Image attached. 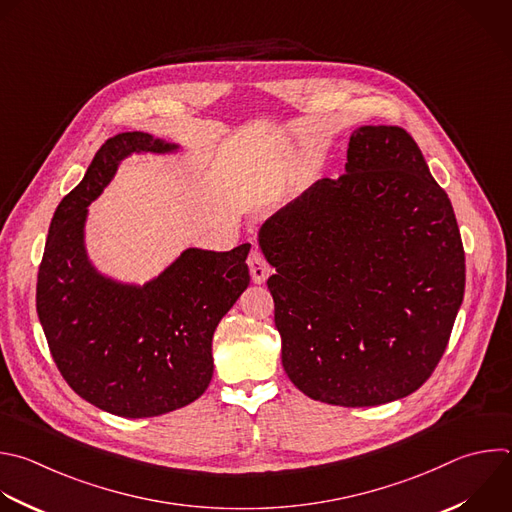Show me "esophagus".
Segmentation results:
<instances>
[{
	"label": "esophagus",
	"mask_w": 512,
	"mask_h": 512,
	"mask_svg": "<svg viewBox=\"0 0 512 512\" xmlns=\"http://www.w3.org/2000/svg\"><path fill=\"white\" fill-rule=\"evenodd\" d=\"M249 271H251V279L255 281V283H263L265 279H267V275H269V265H267V261H265V257L261 255V251H251V255H249Z\"/></svg>",
	"instance_id": "esophagus-1"
}]
</instances>
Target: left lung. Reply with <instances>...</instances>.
<instances>
[{
  "label": "left lung",
  "instance_id": "obj_1",
  "mask_svg": "<svg viewBox=\"0 0 512 512\" xmlns=\"http://www.w3.org/2000/svg\"><path fill=\"white\" fill-rule=\"evenodd\" d=\"M275 267L281 362L311 400L364 408L416 392L464 297V249L444 189L400 126H360L346 173L259 229Z\"/></svg>",
  "mask_w": 512,
  "mask_h": 512
}]
</instances>
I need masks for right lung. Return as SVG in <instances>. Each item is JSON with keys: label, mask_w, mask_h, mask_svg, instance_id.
Instances as JSON below:
<instances>
[{"label": "right lung", "mask_w": 512, "mask_h": 512, "mask_svg": "<svg viewBox=\"0 0 512 512\" xmlns=\"http://www.w3.org/2000/svg\"><path fill=\"white\" fill-rule=\"evenodd\" d=\"M146 132H122L96 152L82 183L58 205L38 271L36 309L68 386L96 408L150 418L195 402L213 378V333L249 285L251 245L187 249L144 285L102 275L84 225L122 158L175 152Z\"/></svg>", "instance_id": "obj_1"}]
</instances>
